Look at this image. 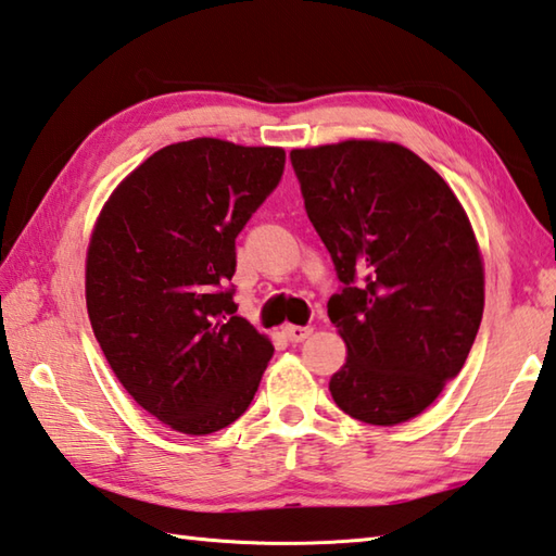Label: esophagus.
I'll return each mask as SVG.
<instances>
[{"label": "esophagus", "instance_id": "1", "mask_svg": "<svg viewBox=\"0 0 556 556\" xmlns=\"http://www.w3.org/2000/svg\"><path fill=\"white\" fill-rule=\"evenodd\" d=\"M313 332L311 326H287L285 328V336L289 342H304Z\"/></svg>", "mask_w": 556, "mask_h": 556}]
</instances>
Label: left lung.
<instances>
[{
	"mask_svg": "<svg viewBox=\"0 0 556 556\" xmlns=\"http://www.w3.org/2000/svg\"><path fill=\"white\" fill-rule=\"evenodd\" d=\"M308 220L342 281L332 401L369 426L416 418L459 375L483 313L477 238L447 181L396 143L291 150Z\"/></svg>",
	"mask_w": 556,
	"mask_h": 556,
	"instance_id": "1",
	"label": "left lung"
}]
</instances>
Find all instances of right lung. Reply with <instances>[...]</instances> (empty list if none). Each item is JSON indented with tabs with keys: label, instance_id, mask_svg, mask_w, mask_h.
I'll use <instances>...</instances> for the list:
<instances>
[{
	"label": "right lung",
	"instance_id": "1",
	"mask_svg": "<svg viewBox=\"0 0 556 556\" xmlns=\"http://www.w3.org/2000/svg\"><path fill=\"white\" fill-rule=\"evenodd\" d=\"M281 148L194 138L111 194L87 252V311L116 379L185 435L248 410L271 342L233 301L236 238L285 175Z\"/></svg>",
	"mask_w": 556,
	"mask_h": 556
}]
</instances>
